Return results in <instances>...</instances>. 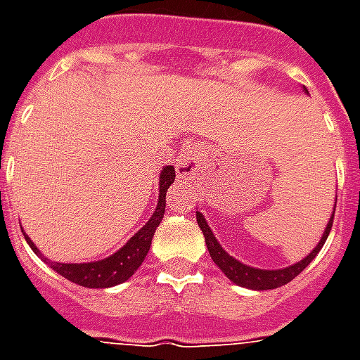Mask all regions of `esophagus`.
I'll list each match as a JSON object with an SVG mask.
<instances>
[{
  "mask_svg": "<svg viewBox=\"0 0 360 360\" xmlns=\"http://www.w3.org/2000/svg\"><path fill=\"white\" fill-rule=\"evenodd\" d=\"M204 165V154L202 150L195 146V144H188L183 148V152L175 162V169L181 179H193L196 173L200 172V167Z\"/></svg>",
  "mask_w": 360,
  "mask_h": 360,
  "instance_id": "34e87169",
  "label": "esophagus"
}]
</instances>
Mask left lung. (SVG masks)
<instances>
[{
    "mask_svg": "<svg viewBox=\"0 0 360 360\" xmlns=\"http://www.w3.org/2000/svg\"><path fill=\"white\" fill-rule=\"evenodd\" d=\"M304 92L309 94V90L304 89ZM333 212H335V206H333ZM333 212L330 219H328V224H326V229L322 237H320V241L314 249L310 250L307 257L299 260V262H295L293 266H287V268H279V270H262V268H252V266L243 264L241 260H237L233 258L229 252H227L221 245L216 239V235L212 233L210 226H208V221L204 219L202 212H196V221H198V227L202 229L204 239H206V247H208V252H210L212 260L216 262L219 270L224 271L227 276V279H231L235 285H241L247 287V289H255V291H266V289H276V287H281L289 283L291 279L297 278L299 274H301L307 266L314 260L320 249L324 247L326 239H328V235H330V229H332L333 224Z\"/></svg>",
    "mask_w": 360,
    "mask_h": 360,
    "instance_id": "left-lung-1",
    "label": "left lung"
}]
</instances>
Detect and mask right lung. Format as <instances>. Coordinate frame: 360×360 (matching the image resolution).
Returning <instances> with one entry per match:
<instances>
[{
    "label": "right lung",
    "instance_id": "add662e5",
    "mask_svg": "<svg viewBox=\"0 0 360 360\" xmlns=\"http://www.w3.org/2000/svg\"><path fill=\"white\" fill-rule=\"evenodd\" d=\"M175 181V167L173 165H164L160 173V187H158V204L154 214L129 241L111 257L96 262H82V264H63V262H51V270H56L59 276H63L69 281H73L77 285L89 287V289H105L123 283L139 270V266L144 262V258L148 255L152 237L156 233V227L164 218L165 212V193L172 187ZM25 239L30 245V249L34 250L44 262H48V258L42 257V252L38 250L34 243L30 241V237L25 235Z\"/></svg>",
    "mask_w": 360,
    "mask_h": 360
}]
</instances>
